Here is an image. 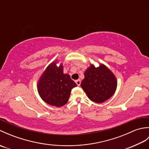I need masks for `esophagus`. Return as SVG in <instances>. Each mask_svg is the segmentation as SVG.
I'll list each match as a JSON object with an SVG mask.
<instances>
[{"label":"esophagus","instance_id":"obj_1","mask_svg":"<svg viewBox=\"0 0 149 149\" xmlns=\"http://www.w3.org/2000/svg\"><path fill=\"white\" fill-rule=\"evenodd\" d=\"M75 83H76V84H77V85L78 86H79L80 85H81V80L78 79L77 81H75Z\"/></svg>","mask_w":149,"mask_h":149}]
</instances>
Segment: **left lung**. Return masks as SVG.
Instances as JSON below:
<instances>
[{"mask_svg": "<svg viewBox=\"0 0 149 149\" xmlns=\"http://www.w3.org/2000/svg\"><path fill=\"white\" fill-rule=\"evenodd\" d=\"M81 86L89 99L96 103H102L115 93L117 80L113 72L100 64L99 67L91 65L84 72Z\"/></svg>", "mask_w": 149, "mask_h": 149, "instance_id": "1", "label": "left lung"}]
</instances>
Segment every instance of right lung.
Masks as SVG:
<instances>
[{
  "label": "right lung",
  "instance_id": "1",
  "mask_svg": "<svg viewBox=\"0 0 149 149\" xmlns=\"http://www.w3.org/2000/svg\"><path fill=\"white\" fill-rule=\"evenodd\" d=\"M54 61L47 66L38 82V91L42 99L49 105L61 107L67 103L72 88L77 86L70 76L63 73L62 64Z\"/></svg>",
  "mask_w": 149,
  "mask_h": 149
}]
</instances>
